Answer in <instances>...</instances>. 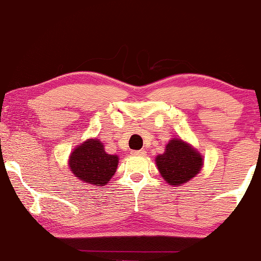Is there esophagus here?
I'll list each match as a JSON object with an SVG mask.
<instances>
[{"label":"esophagus","mask_w":261,"mask_h":261,"mask_svg":"<svg viewBox=\"0 0 261 261\" xmlns=\"http://www.w3.org/2000/svg\"><path fill=\"white\" fill-rule=\"evenodd\" d=\"M131 154L133 155H146L147 154V152H146L145 149H139V151H131Z\"/></svg>","instance_id":"esophagus-1"}]
</instances>
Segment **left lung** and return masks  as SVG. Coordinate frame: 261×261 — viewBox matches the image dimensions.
Returning <instances> with one entry per match:
<instances>
[{
    "label": "left lung",
    "mask_w": 261,
    "mask_h": 261,
    "mask_svg": "<svg viewBox=\"0 0 261 261\" xmlns=\"http://www.w3.org/2000/svg\"><path fill=\"white\" fill-rule=\"evenodd\" d=\"M160 174L172 187H181L199 174L203 157L195 147L181 139H172L166 145L164 153L155 157Z\"/></svg>",
    "instance_id": "left-lung-1"
}]
</instances>
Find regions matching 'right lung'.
Returning <instances> with one entry per match:
<instances>
[{
    "instance_id": "1",
    "label": "right lung",
    "mask_w": 261,
    "mask_h": 261,
    "mask_svg": "<svg viewBox=\"0 0 261 261\" xmlns=\"http://www.w3.org/2000/svg\"><path fill=\"white\" fill-rule=\"evenodd\" d=\"M119 157L107 153L99 139L83 141L70 153L68 168L80 181L103 187L109 182L118 168Z\"/></svg>"
}]
</instances>
